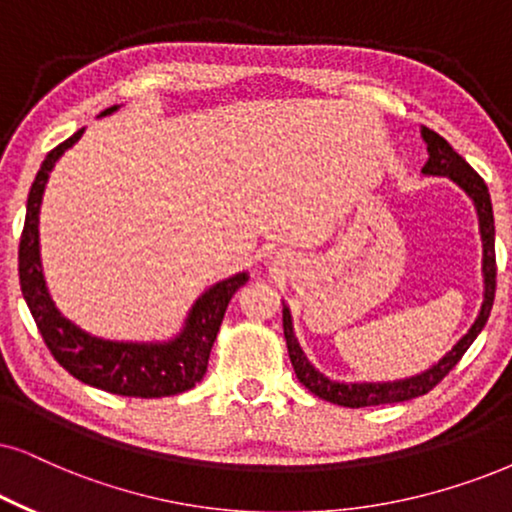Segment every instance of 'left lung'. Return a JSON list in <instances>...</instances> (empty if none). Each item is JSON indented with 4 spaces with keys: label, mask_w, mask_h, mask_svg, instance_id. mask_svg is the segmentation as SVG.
Returning <instances> with one entry per match:
<instances>
[{
    "label": "left lung",
    "mask_w": 512,
    "mask_h": 512,
    "mask_svg": "<svg viewBox=\"0 0 512 512\" xmlns=\"http://www.w3.org/2000/svg\"><path fill=\"white\" fill-rule=\"evenodd\" d=\"M420 137H423L425 146H428V163L423 165V174L428 177H446L461 189L465 196L472 200L477 212V222H480V238H482V307L477 312V319L472 321L468 333L456 342L442 359L435 361L430 368L420 371L416 375H406L399 380H354V383H345V380H331L323 375L319 368L312 366L307 359L304 349L295 335L293 314L290 307L283 302V335H286V345L290 361H293L297 380L307 387L309 392L316 394L319 399L331 401L338 406H349V409H359V406H378V404H397V401L416 399L420 394H428L446 373L454 368L468 347L475 342L477 335L482 333L484 323H487L491 314V304H494L496 293V248H494V210H491V196L487 184H484L480 174L465 163L449 141L439 137L428 127H420Z\"/></svg>",
    "instance_id": "obj_1"
}]
</instances>
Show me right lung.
<instances>
[{
    "instance_id": "add662e5",
    "label": "right lung",
    "mask_w": 512,
    "mask_h": 512,
    "mask_svg": "<svg viewBox=\"0 0 512 512\" xmlns=\"http://www.w3.org/2000/svg\"><path fill=\"white\" fill-rule=\"evenodd\" d=\"M118 108L120 106L106 108L99 118L113 115ZM82 134L84 127L47 153L28 193L21 248H18V276H21V290L32 319L54 359L84 385L141 399L172 397V394L191 390L208 371L210 349L215 345L224 312L236 290L248 283V271L222 278L205 293H200L186 312L179 331L167 340H106L84 331L75 321L63 316L44 278L40 210L51 170L61 160V155L80 141Z\"/></svg>"
}]
</instances>
